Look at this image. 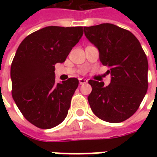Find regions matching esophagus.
<instances>
[{
    "mask_svg": "<svg viewBox=\"0 0 157 157\" xmlns=\"http://www.w3.org/2000/svg\"><path fill=\"white\" fill-rule=\"evenodd\" d=\"M87 82V80H86V79H79V83H80V85H84Z\"/></svg>",
    "mask_w": 157,
    "mask_h": 157,
    "instance_id": "34e87169",
    "label": "esophagus"
}]
</instances>
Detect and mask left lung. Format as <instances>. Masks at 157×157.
<instances>
[{"instance_id": "1", "label": "left lung", "mask_w": 157, "mask_h": 157, "mask_svg": "<svg viewBox=\"0 0 157 157\" xmlns=\"http://www.w3.org/2000/svg\"><path fill=\"white\" fill-rule=\"evenodd\" d=\"M86 39L99 51V59L109 68L111 82L90 80L88 102L102 120L120 123L130 118L141 103L148 88V60L140 43L131 32L111 23L85 27Z\"/></svg>"}]
</instances>
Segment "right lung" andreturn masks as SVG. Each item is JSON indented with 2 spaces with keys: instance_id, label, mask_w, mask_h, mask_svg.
Instances as JSON below:
<instances>
[{
  "instance_id": "obj_1",
  "label": "right lung",
  "mask_w": 157,
  "mask_h": 157,
  "mask_svg": "<svg viewBox=\"0 0 157 157\" xmlns=\"http://www.w3.org/2000/svg\"><path fill=\"white\" fill-rule=\"evenodd\" d=\"M82 35V27L49 26L27 36L17 48L11 66L12 98L38 128H54L67 116L79 81L56 83L55 65L65 62Z\"/></svg>"
}]
</instances>
